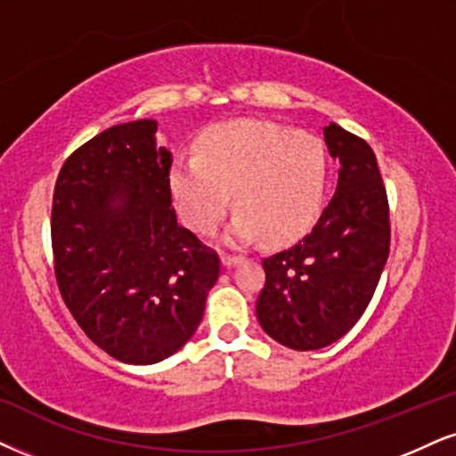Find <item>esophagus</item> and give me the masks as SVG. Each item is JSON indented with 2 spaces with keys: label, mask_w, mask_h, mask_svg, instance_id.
Listing matches in <instances>:
<instances>
[{
  "label": "esophagus",
  "mask_w": 456,
  "mask_h": 456,
  "mask_svg": "<svg viewBox=\"0 0 456 456\" xmlns=\"http://www.w3.org/2000/svg\"><path fill=\"white\" fill-rule=\"evenodd\" d=\"M240 262H243V257H240V256H224L222 257L224 268H234V266H239Z\"/></svg>",
  "instance_id": "esophagus-1"
}]
</instances>
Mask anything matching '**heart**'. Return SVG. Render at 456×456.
I'll return each instance as SVG.
<instances>
[{
	"label": "heart",
	"mask_w": 456,
	"mask_h": 456,
	"mask_svg": "<svg viewBox=\"0 0 456 456\" xmlns=\"http://www.w3.org/2000/svg\"><path fill=\"white\" fill-rule=\"evenodd\" d=\"M328 183V159L314 134L264 120H237L207 131L196 159H179L168 188L179 216L200 234L216 230L234 196L226 240L249 245L266 234L288 243L317 222Z\"/></svg>",
	"instance_id": "1"
}]
</instances>
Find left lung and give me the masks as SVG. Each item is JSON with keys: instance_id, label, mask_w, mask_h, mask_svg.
<instances>
[{"instance_id": "obj_1", "label": "left lung", "mask_w": 456, "mask_h": 456, "mask_svg": "<svg viewBox=\"0 0 456 456\" xmlns=\"http://www.w3.org/2000/svg\"><path fill=\"white\" fill-rule=\"evenodd\" d=\"M338 160V185L311 234L264 260L257 322L279 345L317 351L359 322L389 257V205L374 151L331 122L323 128Z\"/></svg>"}]
</instances>
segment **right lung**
Returning a JSON list of instances; mask_svg holds the SVG:
<instances>
[{
	"mask_svg": "<svg viewBox=\"0 0 456 456\" xmlns=\"http://www.w3.org/2000/svg\"><path fill=\"white\" fill-rule=\"evenodd\" d=\"M156 120L111 126L61 168L53 200L54 274L73 319L122 363L177 353L199 328L219 257L177 224L171 151Z\"/></svg>",
	"mask_w": 456,
	"mask_h": 456,
	"instance_id": "right-lung-1",
	"label": "right lung"
}]
</instances>
